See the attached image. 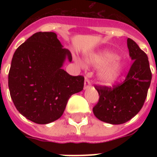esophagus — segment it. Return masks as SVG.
I'll return each instance as SVG.
<instances>
[{
  "label": "esophagus",
  "instance_id": "1",
  "mask_svg": "<svg viewBox=\"0 0 157 157\" xmlns=\"http://www.w3.org/2000/svg\"><path fill=\"white\" fill-rule=\"evenodd\" d=\"M84 85H85V86H84V89H85V90L88 89L89 87H90L91 82H90V80L87 78V77H86V80H85V84H84Z\"/></svg>",
  "mask_w": 157,
  "mask_h": 157
}]
</instances>
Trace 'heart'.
Listing matches in <instances>:
<instances>
[{"label": "heart", "mask_w": 157, "mask_h": 157, "mask_svg": "<svg viewBox=\"0 0 157 157\" xmlns=\"http://www.w3.org/2000/svg\"><path fill=\"white\" fill-rule=\"evenodd\" d=\"M87 63L95 68H102L98 74V81L104 86H111L117 81L124 71L121 60L110 50H102L91 54Z\"/></svg>", "instance_id": "obj_1"}]
</instances>
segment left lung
Returning a JSON list of instances; mask_svg holds the SVG:
<instances>
[{
  "label": "left lung",
  "mask_w": 157,
  "mask_h": 157,
  "mask_svg": "<svg viewBox=\"0 0 157 157\" xmlns=\"http://www.w3.org/2000/svg\"><path fill=\"white\" fill-rule=\"evenodd\" d=\"M127 46L133 64L121 85L96 86L99 95L93 112L98 120L112 124H124L136 116L144 106L151 84V72L147 54L130 38Z\"/></svg>",
  "instance_id": "obj_1"
}]
</instances>
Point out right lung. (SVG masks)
Returning <instances> with one entry per match:
<instances>
[{
	"mask_svg": "<svg viewBox=\"0 0 157 157\" xmlns=\"http://www.w3.org/2000/svg\"><path fill=\"white\" fill-rule=\"evenodd\" d=\"M71 52L54 33H36L15 50L9 71L10 97L20 114L36 124L62 117L69 98L81 92L84 77L62 68Z\"/></svg>",
	"mask_w": 157,
	"mask_h": 157,
	"instance_id": "1",
	"label": "right lung"
}]
</instances>
